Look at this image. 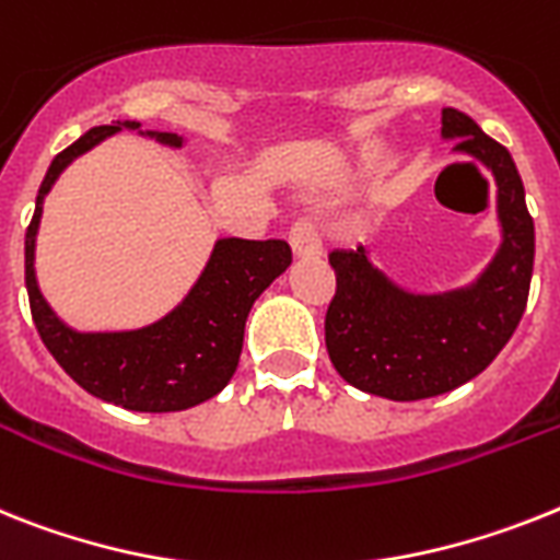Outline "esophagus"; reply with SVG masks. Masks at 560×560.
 Masks as SVG:
<instances>
[{
    "instance_id": "obj_1",
    "label": "esophagus",
    "mask_w": 560,
    "mask_h": 560,
    "mask_svg": "<svg viewBox=\"0 0 560 560\" xmlns=\"http://www.w3.org/2000/svg\"><path fill=\"white\" fill-rule=\"evenodd\" d=\"M290 247H293L295 258H318L324 253L318 228L310 215H302V219L293 222V228H290Z\"/></svg>"
}]
</instances>
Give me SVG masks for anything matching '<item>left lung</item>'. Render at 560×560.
Instances as JSON below:
<instances>
[{
    "instance_id": "obj_1",
    "label": "left lung",
    "mask_w": 560,
    "mask_h": 560,
    "mask_svg": "<svg viewBox=\"0 0 560 560\" xmlns=\"http://www.w3.org/2000/svg\"><path fill=\"white\" fill-rule=\"evenodd\" d=\"M441 133L495 176L504 242L481 279L467 290L416 295L375 270L368 247L330 253L336 295L324 316V341L332 368L352 387L393 401L441 396L476 378L527 310L535 224L518 167L504 144L455 107L441 110Z\"/></svg>"
}]
</instances>
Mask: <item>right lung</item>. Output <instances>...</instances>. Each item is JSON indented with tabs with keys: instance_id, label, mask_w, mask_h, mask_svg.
<instances>
[{
	"instance_id": "1",
	"label": "right lung",
	"mask_w": 560,
	"mask_h": 560,
	"mask_svg": "<svg viewBox=\"0 0 560 560\" xmlns=\"http://www.w3.org/2000/svg\"><path fill=\"white\" fill-rule=\"evenodd\" d=\"M139 121H116L93 128L50 162L36 196V210L25 233V288L31 316L42 341L59 368L91 396L136 412H176L222 393L238 368L244 322L253 302L288 270L290 244L281 238L247 242L222 238L187 299L162 322L130 332H77L56 318L42 299L33 272V244L39 230L42 201L59 173L84 150ZM162 144L178 148L182 136L153 133Z\"/></svg>"
}]
</instances>
